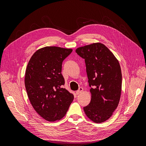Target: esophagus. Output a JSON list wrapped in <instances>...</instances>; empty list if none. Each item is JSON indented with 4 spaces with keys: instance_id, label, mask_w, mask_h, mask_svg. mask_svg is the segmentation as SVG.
Here are the masks:
<instances>
[{
    "instance_id": "34e87169",
    "label": "esophagus",
    "mask_w": 146,
    "mask_h": 146,
    "mask_svg": "<svg viewBox=\"0 0 146 146\" xmlns=\"http://www.w3.org/2000/svg\"><path fill=\"white\" fill-rule=\"evenodd\" d=\"M83 91V88H82V87H80V88H79V89H78V90L76 91V94L78 95L79 94H80V93H81V92H82Z\"/></svg>"
}]
</instances>
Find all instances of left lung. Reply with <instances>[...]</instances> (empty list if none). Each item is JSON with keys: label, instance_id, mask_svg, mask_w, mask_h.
<instances>
[{"label": "left lung", "instance_id": "obj_1", "mask_svg": "<svg viewBox=\"0 0 146 146\" xmlns=\"http://www.w3.org/2000/svg\"><path fill=\"white\" fill-rule=\"evenodd\" d=\"M76 52L85 59L88 83L91 87V102L83 107L84 111L92 121L105 122L112 116L120 100V64L113 53L100 42L78 47Z\"/></svg>", "mask_w": 146, "mask_h": 146}]
</instances>
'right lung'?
Wrapping results in <instances>:
<instances>
[{
    "label": "right lung",
    "instance_id": "obj_1",
    "mask_svg": "<svg viewBox=\"0 0 146 146\" xmlns=\"http://www.w3.org/2000/svg\"><path fill=\"white\" fill-rule=\"evenodd\" d=\"M71 48L47 46L35 52L25 70V86L35 111L45 120L62 119L74 99V95L63 88L61 74L63 60Z\"/></svg>",
    "mask_w": 146,
    "mask_h": 146
}]
</instances>
